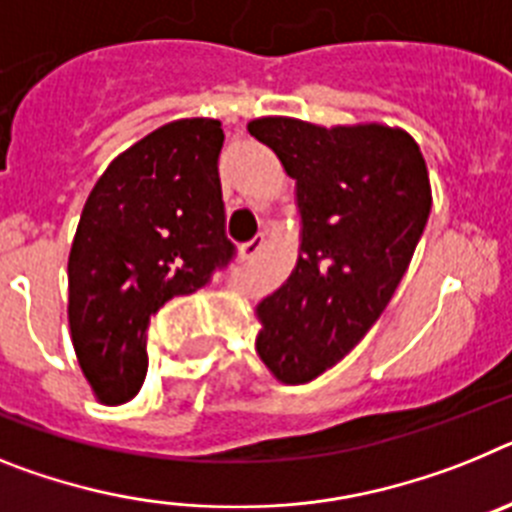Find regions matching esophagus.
<instances>
[{
  "mask_svg": "<svg viewBox=\"0 0 512 512\" xmlns=\"http://www.w3.org/2000/svg\"><path fill=\"white\" fill-rule=\"evenodd\" d=\"M262 247H265V234H257L255 239H250L247 244H242V257L244 260H252V257L260 255Z\"/></svg>",
  "mask_w": 512,
  "mask_h": 512,
  "instance_id": "obj_1",
  "label": "esophagus"
}]
</instances>
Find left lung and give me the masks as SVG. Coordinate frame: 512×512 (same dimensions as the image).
<instances>
[{"mask_svg":"<svg viewBox=\"0 0 512 512\" xmlns=\"http://www.w3.org/2000/svg\"><path fill=\"white\" fill-rule=\"evenodd\" d=\"M247 131L296 180L301 252L257 306V355L283 384H306L368 335L428 224V164L402 128H322L257 118Z\"/></svg>","mask_w":512,"mask_h":512,"instance_id":"1","label":"left lung"}]
</instances>
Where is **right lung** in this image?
Returning a JSON list of instances; mask_svg holds the SVG:
<instances>
[{
    "mask_svg": "<svg viewBox=\"0 0 512 512\" xmlns=\"http://www.w3.org/2000/svg\"><path fill=\"white\" fill-rule=\"evenodd\" d=\"M221 146L213 118L167 123L118 154L84 203L69 252V327L105 404L139 394L151 317L237 255L226 239Z\"/></svg>",
    "mask_w": 512,
    "mask_h": 512,
    "instance_id": "obj_1",
    "label": "right lung"
}]
</instances>
